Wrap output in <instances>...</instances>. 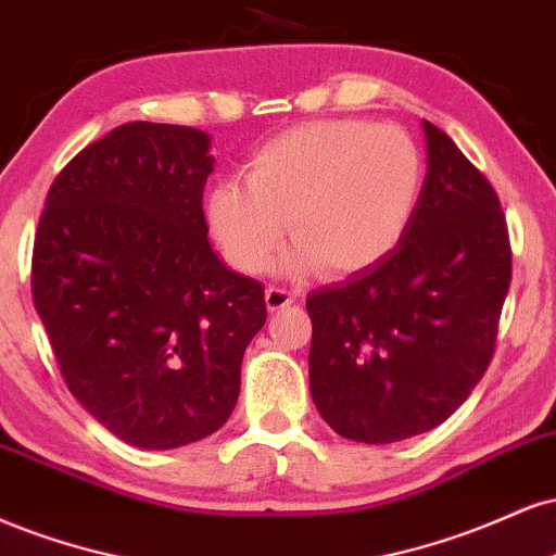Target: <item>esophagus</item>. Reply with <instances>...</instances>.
<instances>
[{"instance_id": "1", "label": "esophagus", "mask_w": 556, "mask_h": 556, "mask_svg": "<svg viewBox=\"0 0 556 556\" xmlns=\"http://www.w3.org/2000/svg\"><path fill=\"white\" fill-rule=\"evenodd\" d=\"M265 304L270 312H278L283 309V306L293 304V293L286 289H278V286H270V289H265Z\"/></svg>"}]
</instances>
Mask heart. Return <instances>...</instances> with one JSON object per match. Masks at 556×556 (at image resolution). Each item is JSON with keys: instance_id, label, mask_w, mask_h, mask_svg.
<instances>
[{"instance_id": "1", "label": "heart", "mask_w": 556, "mask_h": 556, "mask_svg": "<svg viewBox=\"0 0 556 556\" xmlns=\"http://www.w3.org/2000/svg\"><path fill=\"white\" fill-rule=\"evenodd\" d=\"M421 189L416 142L393 124L328 119L293 127L247 163L244 185L226 179L207 194V226L241 273H263L283 244L286 270L323 267L349 278L380 265L414 218Z\"/></svg>"}]
</instances>
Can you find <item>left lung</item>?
Segmentation results:
<instances>
[{
  "mask_svg": "<svg viewBox=\"0 0 556 556\" xmlns=\"http://www.w3.org/2000/svg\"><path fill=\"white\" fill-rule=\"evenodd\" d=\"M427 176L380 265L306 296L309 390L345 440L390 445L440 427L492 362L513 276L497 192L424 119Z\"/></svg>",
  "mask_w": 556,
  "mask_h": 556,
  "instance_id": "8db88e82",
  "label": "left lung"
}]
</instances>
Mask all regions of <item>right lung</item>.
<instances>
[{
	"label": "right lung",
	"mask_w": 556,
	"mask_h": 556,
	"mask_svg": "<svg viewBox=\"0 0 556 556\" xmlns=\"http://www.w3.org/2000/svg\"><path fill=\"white\" fill-rule=\"evenodd\" d=\"M213 166L202 129L122 124L62 168L38 224L33 302L64 382L140 450L224 427L267 317L263 283L207 241Z\"/></svg>",
	"instance_id": "1"
}]
</instances>
